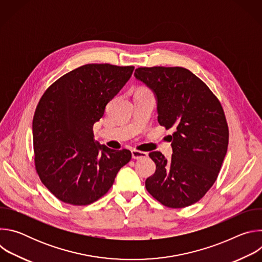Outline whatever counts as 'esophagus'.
<instances>
[{
	"mask_svg": "<svg viewBox=\"0 0 262 262\" xmlns=\"http://www.w3.org/2000/svg\"><path fill=\"white\" fill-rule=\"evenodd\" d=\"M132 156H133V159H134V160H140V159L146 158V157L148 156V154H147V152H144V151L136 150V149H134V150H132Z\"/></svg>",
	"mask_w": 262,
	"mask_h": 262,
	"instance_id": "esophagus-1",
	"label": "esophagus"
}]
</instances>
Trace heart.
<instances>
[{
	"label": "heart",
	"mask_w": 262,
	"mask_h": 262,
	"mask_svg": "<svg viewBox=\"0 0 262 262\" xmlns=\"http://www.w3.org/2000/svg\"><path fill=\"white\" fill-rule=\"evenodd\" d=\"M139 91H145V92H150V91H149L148 89H146V88H142V89H140Z\"/></svg>",
	"instance_id": "1"
}]
</instances>
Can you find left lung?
I'll use <instances>...</instances> for the list:
<instances>
[{"label": "left lung", "instance_id": "left-lung-1", "mask_svg": "<svg viewBox=\"0 0 262 262\" xmlns=\"http://www.w3.org/2000/svg\"><path fill=\"white\" fill-rule=\"evenodd\" d=\"M135 77L158 97V120L171 137L173 154H149L157 165L148 177V193L163 205L182 208L198 202L217 178L227 154L229 129L217 97L183 67H139Z\"/></svg>", "mask_w": 262, "mask_h": 262}]
</instances>
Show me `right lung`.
I'll list each match as a JSON object with an SVG mask.
<instances>
[{
  "label": "right lung",
  "mask_w": 262,
  "mask_h": 262,
  "mask_svg": "<svg viewBox=\"0 0 262 262\" xmlns=\"http://www.w3.org/2000/svg\"><path fill=\"white\" fill-rule=\"evenodd\" d=\"M134 66L86 64L67 72L41 96L33 117L35 170L60 201L89 205L113 185L132 159L93 140V124L129 80Z\"/></svg>",
  "instance_id": "obj_1"
}]
</instances>
